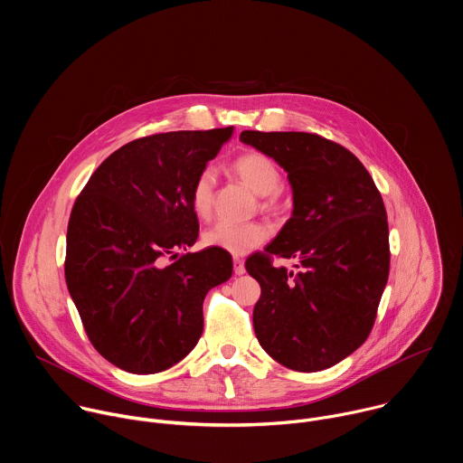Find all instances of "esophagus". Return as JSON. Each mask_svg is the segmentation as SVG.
<instances>
[{
    "label": "esophagus",
    "instance_id": "esophagus-1",
    "mask_svg": "<svg viewBox=\"0 0 463 463\" xmlns=\"http://www.w3.org/2000/svg\"><path fill=\"white\" fill-rule=\"evenodd\" d=\"M232 263H234V273H236V275H243V273H245V266H243V260H241V258L234 256V258H232Z\"/></svg>",
    "mask_w": 463,
    "mask_h": 463
}]
</instances>
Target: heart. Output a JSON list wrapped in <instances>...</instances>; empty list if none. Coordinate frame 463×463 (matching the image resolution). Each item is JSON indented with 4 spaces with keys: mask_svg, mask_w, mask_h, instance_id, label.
<instances>
[{
    "mask_svg": "<svg viewBox=\"0 0 463 463\" xmlns=\"http://www.w3.org/2000/svg\"><path fill=\"white\" fill-rule=\"evenodd\" d=\"M238 177L258 195H266L261 202V207L266 211L277 209L275 194L282 184V172L279 165L266 154L261 152H247L241 154L232 163ZM214 183L216 175L213 168H203L197 174L192 190H190V203L194 213L200 218H209L214 202ZM268 229L261 223H229L218 222L211 229L203 232V243L207 247H216L231 254H245L256 249L260 243L266 241Z\"/></svg>",
    "mask_w": 463,
    "mask_h": 463,
    "instance_id": "1",
    "label": "heart"
}]
</instances>
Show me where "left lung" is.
<instances>
[{
	"label": "left lung",
	"instance_id": "1",
	"mask_svg": "<svg viewBox=\"0 0 463 463\" xmlns=\"http://www.w3.org/2000/svg\"><path fill=\"white\" fill-rule=\"evenodd\" d=\"M240 141L273 157L293 188V214L245 261L261 295L252 311L260 346L297 372H318L354 354L370 335L390 269L383 197L345 146L304 131L245 129ZM297 257L298 274L273 269Z\"/></svg>",
	"mask_w": 463,
	"mask_h": 463
}]
</instances>
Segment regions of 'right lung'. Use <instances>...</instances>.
<instances>
[{"instance_id": "add662e5", "label": "right lung", "mask_w": 463, "mask_h": 463, "mask_svg": "<svg viewBox=\"0 0 463 463\" xmlns=\"http://www.w3.org/2000/svg\"><path fill=\"white\" fill-rule=\"evenodd\" d=\"M232 126L168 131L113 152L77 197L65 282L95 350L131 373L163 372L203 334V300L232 275L222 249L186 252L200 223L192 184Z\"/></svg>"}]
</instances>
